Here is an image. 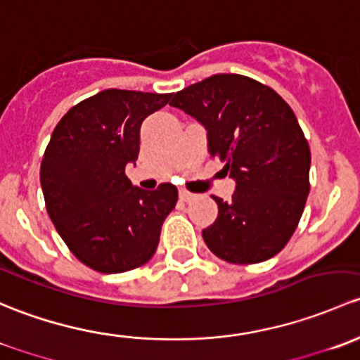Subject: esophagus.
I'll use <instances>...</instances> for the list:
<instances>
[{
  "label": "esophagus",
  "mask_w": 360,
  "mask_h": 360,
  "mask_svg": "<svg viewBox=\"0 0 360 360\" xmlns=\"http://www.w3.org/2000/svg\"><path fill=\"white\" fill-rule=\"evenodd\" d=\"M179 195H180L181 201H185V202H188V201H192V199H195V194H192V192L185 191V188H180Z\"/></svg>",
  "instance_id": "obj_1"
}]
</instances>
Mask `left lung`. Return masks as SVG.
Instances as JSON below:
<instances>
[{"instance_id": "1", "label": "left lung", "mask_w": 360, "mask_h": 360, "mask_svg": "<svg viewBox=\"0 0 360 360\" xmlns=\"http://www.w3.org/2000/svg\"><path fill=\"white\" fill-rule=\"evenodd\" d=\"M206 129L207 153L225 162L236 191L213 195L218 214L202 231L211 253L229 263L276 257L295 232L309 195L310 149L291 107L272 88L214 74L173 95Z\"/></svg>"}]
</instances>
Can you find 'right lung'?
I'll return each instance as SVG.
<instances>
[{"instance_id":"right-lung-1","label":"right lung","mask_w":360,"mask_h":360,"mask_svg":"<svg viewBox=\"0 0 360 360\" xmlns=\"http://www.w3.org/2000/svg\"><path fill=\"white\" fill-rule=\"evenodd\" d=\"M169 97L103 90L74 105L51 133L41 161L48 214L74 257L97 272L149 262L179 201L175 185L143 191L124 175L139 158L142 123Z\"/></svg>"}]
</instances>
